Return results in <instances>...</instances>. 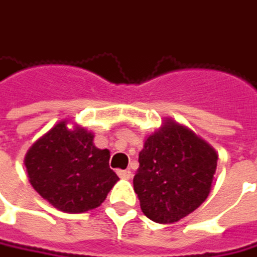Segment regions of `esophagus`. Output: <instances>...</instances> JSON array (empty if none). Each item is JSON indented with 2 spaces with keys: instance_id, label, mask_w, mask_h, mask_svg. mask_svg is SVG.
Instances as JSON below:
<instances>
[{
  "instance_id": "esophagus-1",
  "label": "esophagus",
  "mask_w": 257,
  "mask_h": 257,
  "mask_svg": "<svg viewBox=\"0 0 257 257\" xmlns=\"http://www.w3.org/2000/svg\"><path fill=\"white\" fill-rule=\"evenodd\" d=\"M117 175H119L122 180H129V178L132 177V173H131L129 170H119V171H117Z\"/></svg>"
}]
</instances>
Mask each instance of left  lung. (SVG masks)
Segmentation results:
<instances>
[{
	"mask_svg": "<svg viewBox=\"0 0 257 257\" xmlns=\"http://www.w3.org/2000/svg\"><path fill=\"white\" fill-rule=\"evenodd\" d=\"M218 155L193 131L167 119L145 140L134 177L142 213L155 223H175L206 200Z\"/></svg>",
	"mask_w": 257,
	"mask_h": 257,
	"instance_id": "8db88e82",
	"label": "left lung"
}]
</instances>
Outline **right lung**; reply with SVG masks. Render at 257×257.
I'll return each mask as SVG.
<instances>
[{
	"label": "right lung",
	"instance_id": "1",
	"mask_svg": "<svg viewBox=\"0 0 257 257\" xmlns=\"http://www.w3.org/2000/svg\"><path fill=\"white\" fill-rule=\"evenodd\" d=\"M95 135L67 120L37 140L26 154L30 184L51 206L66 213L99 207L119 180L109 168L110 152L93 144Z\"/></svg>",
	"mask_w": 257,
	"mask_h": 257
}]
</instances>
